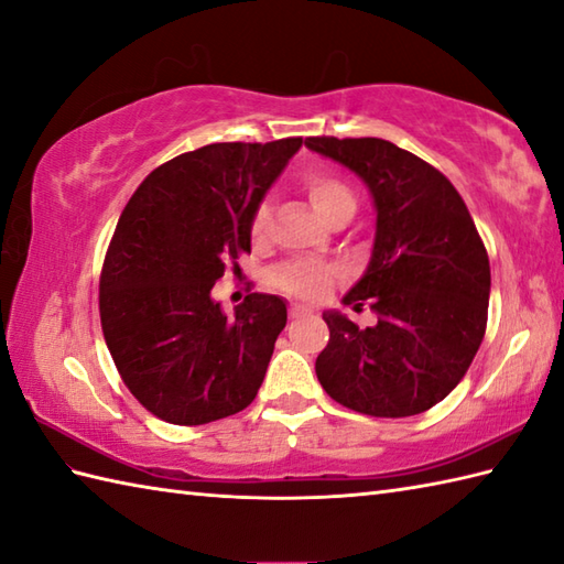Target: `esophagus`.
I'll return each mask as SVG.
<instances>
[{"instance_id": "34e87169", "label": "esophagus", "mask_w": 564, "mask_h": 564, "mask_svg": "<svg viewBox=\"0 0 564 564\" xmlns=\"http://www.w3.org/2000/svg\"><path fill=\"white\" fill-rule=\"evenodd\" d=\"M289 315H291V319H297V317H305V315H310V310L307 307H303V305H291V310H289Z\"/></svg>"}]
</instances>
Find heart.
Masks as SVG:
<instances>
[{"label": "heart", "instance_id": "obj_1", "mask_svg": "<svg viewBox=\"0 0 564 564\" xmlns=\"http://www.w3.org/2000/svg\"><path fill=\"white\" fill-rule=\"evenodd\" d=\"M301 188L313 203V208L325 218L327 223L339 218V215L354 213L356 208V196L351 186L344 182L341 176L325 172V170H313L301 176ZM251 239L254 242H263L269 232V208L259 206L254 218H251ZM337 269L327 267V263H310V261H289L283 267L275 269L273 273V285L283 293L293 297H301V301H319L322 295L327 293L329 285L337 279Z\"/></svg>", "mask_w": 564, "mask_h": 564}]
</instances>
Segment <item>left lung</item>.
Instances as JSON below:
<instances>
[{"label": "left lung", "instance_id": "1", "mask_svg": "<svg viewBox=\"0 0 564 564\" xmlns=\"http://www.w3.org/2000/svg\"><path fill=\"white\" fill-rule=\"evenodd\" d=\"M305 145L364 178L376 200V245L344 305L370 307L361 329L325 313L317 380L368 416H412L458 386L487 329L489 259L458 191L416 154L380 138H307Z\"/></svg>", "mask_w": 564, "mask_h": 564}]
</instances>
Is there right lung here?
Segmentation results:
<instances>
[{
    "instance_id": "add662e5",
    "label": "right lung",
    "mask_w": 564,
    "mask_h": 564,
    "mask_svg": "<svg viewBox=\"0 0 564 564\" xmlns=\"http://www.w3.org/2000/svg\"><path fill=\"white\" fill-rule=\"evenodd\" d=\"M303 138L213 142L160 164L118 218L99 279L106 346L162 422L242 412L267 376L285 303L249 293L227 317L210 291L251 251V218Z\"/></svg>"
}]
</instances>
